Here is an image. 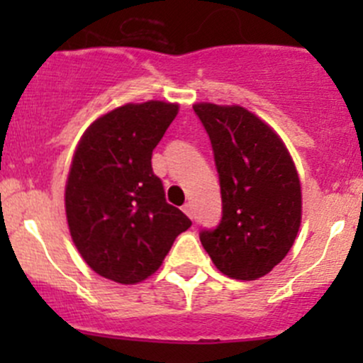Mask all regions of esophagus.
Listing matches in <instances>:
<instances>
[{"label": "esophagus", "mask_w": 363, "mask_h": 363, "mask_svg": "<svg viewBox=\"0 0 363 363\" xmlns=\"http://www.w3.org/2000/svg\"><path fill=\"white\" fill-rule=\"evenodd\" d=\"M182 211H184L186 216L193 218V205L191 203H184V205H182Z\"/></svg>", "instance_id": "34e87169"}]
</instances>
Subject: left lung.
I'll list each match as a JSON object with an SVG mask.
<instances>
[{
    "label": "left lung",
    "mask_w": 363,
    "mask_h": 363,
    "mask_svg": "<svg viewBox=\"0 0 363 363\" xmlns=\"http://www.w3.org/2000/svg\"><path fill=\"white\" fill-rule=\"evenodd\" d=\"M211 138L223 216L200 240L232 279L269 274L291 250L302 219L296 168L279 135L239 105H193Z\"/></svg>",
    "instance_id": "8db88e82"
}]
</instances>
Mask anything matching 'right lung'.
<instances>
[{"label":"right lung","instance_id":"right-lung-1","mask_svg":"<svg viewBox=\"0 0 363 363\" xmlns=\"http://www.w3.org/2000/svg\"><path fill=\"white\" fill-rule=\"evenodd\" d=\"M177 111L152 100L123 105L94 121L73 155L65 191L69 235L87 265L116 283L147 279L191 226L167 203L151 164Z\"/></svg>","mask_w":363,"mask_h":363}]
</instances>
